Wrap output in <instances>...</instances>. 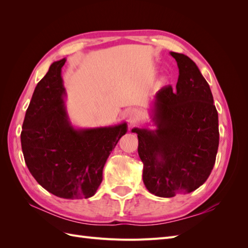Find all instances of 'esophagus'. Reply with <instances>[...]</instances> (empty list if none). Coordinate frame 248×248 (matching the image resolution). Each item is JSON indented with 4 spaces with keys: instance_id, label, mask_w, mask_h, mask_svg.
<instances>
[{
    "instance_id": "1",
    "label": "esophagus",
    "mask_w": 248,
    "mask_h": 248,
    "mask_svg": "<svg viewBox=\"0 0 248 248\" xmlns=\"http://www.w3.org/2000/svg\"><path fill=\"white\" fill-rule=\"evenodd\" d=\"M138 116H139V112H138L137 109H134V108L127 110V112H126V118L128 119V121L131 122V123L136 121V119L138 118Z\"/></svg>"
}]
</instances>
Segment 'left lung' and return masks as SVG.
Masks as SVG:
<instances>
[{
	"instance_id": "obj_1",
	"label": "left lung",
	"mask_w": 248,
	"mask_h": 248,
	"mask_svg": "<svg viewBox=\"0 0 248 248\" xmlns=\"http://www.w3.org/2000/svg\"><path fill=\"white\" fill-rule=\"evenodd\" d=\"M179 78L176 90L163 87L154 95L150 123L134 127L142 180L156 197L172 198L198 189L213 170L219 145L218 114L211 90L190 58L170 51Z\"/></svg>"
}]
</instances>
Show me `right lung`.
I'll list each match as a JSON object with an SVG mask.
<instances>
[{
  "instance_id": "1",
  "label": "right lung",
  "mask_w": 248,
  "mask_h": 248,
  "mask_svg": "<svg viewBox=\"0 0 248 248\" xmlns=\"http://www.w3.org/2000/svg\"><path fill=\"white\" fill-rule=\"evenodd\" d=\"M66 58L49 66L37 84L20 134L27 167L44 189L76 200L91 198L102 181L108 157L127 132V123L80 128L67 111L62 67Z\"/></svg>"
}]
</instances>
